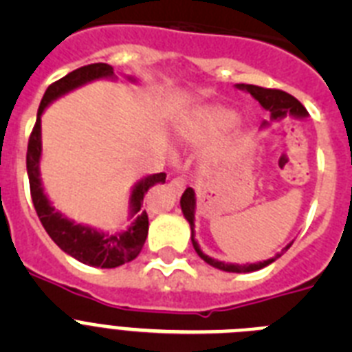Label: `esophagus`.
<instances>
[{
    "label": "esophagus",
    "instance_id": "34e87169",
    "mask_svg": "<svg viewBox=\"0 0 352 352\" xmlns=\"http://www.w3.org/2000/svg\"><path fill=\"white\" fill-rule=\"evenodd\" d=\"M185 185H186V179L183 178V176H176V178L170 179V186H173L174 190L178 192V194H179V192H183Z\"/></svg>",
    "mask_w": 352,
    "mask_h": 352
}]
</instances>
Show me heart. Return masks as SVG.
<instances>
[{
	"mask_svg": "<svg viewBox=\"0 0 352 352\" xmlns=\"http://www.w3.org/2000/svg\"><path fill=\"white\" fill-rule=\"evenodd\" d=\"M234 120V113L227 111V109H206V111H201V113L194 118V121H192L190 125V132L195 139L204 141V139L213 138L214 133H219L220 130L232 125Z\"/></svg>",
	"mask_w": 352,
	"mask_h": 352,
	"instance_id": "obj_1",
	"label": "heart"
}]
</instances>
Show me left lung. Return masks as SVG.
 I'll list each match as a JSON object with an SVG mask.
<instances>
[{"label":"left lung","mask_w":352,"mask_h":352,"mask_svg":"<svg viewBox=\"0 0 352 352\" xmlns=\"http://www.w3.org/2000/svg\"><path fill=\"white\" fill-rule=\"evenodd\" d=\"M238 88L247 89V91L250 93L254 98H256V100H259V104L263 105L264 109H268L270 113H272L273 120L284 118L287 113L292 114V116H298V118H305L307 114H309L307 113V109L303 107V104H301L300 100H296L294 96L289 95V93H285V91H282V89L261 88V86H254V84H238ZM179 204H182V211H183V214H185V219L188 220V223H190V227H192V245H194L195 252H197V256L201 257L204 263H208L210 266H213V268H219V270H223V272H231V273L257 272V270L264 268V266H268V264H272L273 261L278 259V257H280L282 254H284V252L292 245V243L287 245V247H285L280 254H276L273 259H268V261H264V263H257V264H226V263H222V261L211 259L210 256L203 254V250L199 248L197 241L194 239L195 194L192 188H186V190L183 192Z\"/></svg>","instance_id":"1"}]
</instances>
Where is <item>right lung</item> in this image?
<instances>
[{
    "label": "right lung",
    "mask_w": 352,
    "mask_h": 352,
    "mask_svg": "<svg viewBox=\"0 0 352 352\" xmlns=\"http://www.w3.org/2000/svg\"><path fill=\"white\" fill-rule=\"evenodd\" d=\"M114 68L107 63H93L80 67L77 70L70 72L60 80L52 82L43 95L40 102L38 114H36V123L31 130L30 141H28V155H26V169L28 178H30V190L31 199H33V206H35L36 214H38L40 222L43 229L47 231L51 239L63 252L74 259L80 261L89 266H98V268H116L121 264L130 263L132 259L139 256L142 250V245L148 236V213L141 211L142 199L146 192L157 183H166V173H158L153 176L141 179L138 186L133 188L130 204H132V214L138 219L125 232L120 234H105L98 232L89 227L74 223L72 220L65 219L63 214L58 213L51 203L47 201L45 194L42 190V183H40L38 173V160L42 153V142H40V116H42L43 109L47 107L54 98L65 95L70 89L77 88L80 84H86L93 79H100V77H113Z\"/></svg>",
    "instance_id": "obj_1"
}]
</instances>
